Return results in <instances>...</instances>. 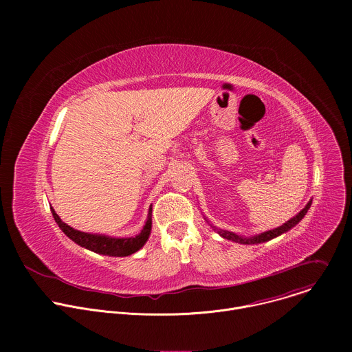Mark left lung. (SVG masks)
Wrapping results in <instances>:
<instances>
[{
  "mask_svg": "<svg viewBox=\"0 0 352 352\" xmlns=\"http://www.w3.org/2000/svg\"><path fill=\"white\" fill-rule=\"evenodd\" d=\"M311 204H312V202H309L302 210H300L295 217H292L291 220H288L285 224H283V226H280V227H277V228H274V230L262 232V234H259V235H256V236H252V238H242V236H238V235H235V234H232V232H230V231H224V230H219V228H214V230H217V232H219L223 238L230 239V241H234V242H238V243H246V245H249V243H262V242L270 241V239H273V238L281 235L283 232L291 230L295 224H298L300 220L304 219V216L308 213V209L311 208Z\"/></svg>",
  "mask_w": 352,
  "mask_h": 352,
  "instance_id": "left-lung-1",
  "label": "left lung"
}]
</instances>
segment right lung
I'll use <instances>...</instances> for the list:
<instances>
[{"instance_id": "1", "label": "right lung", "mask_w": 352, "mask_h": 352, "mask_svg": "<svg viewBox=\"0 0 352 352\" xmlns=\"http://www.w3.org/2000/svg\"><path fill=\"white\" fill-rule=\"evenodd\" d=\"M50 209H52L56 223L58 224V227L63 230V232L67 236H69L78 245L89 249V250H93V252L100 254V255L116 256V258L132 255L144 245V242L147 241V238L150 235V230H152V206H150V209H148L147 221H146L143 230L140 231V234L136 236H129V238H111V236H106V235H94V234H87V232L74 230L72 227L65 224L58 217V214L54 212L53 208H50Z\"/></svg>"}]
</instances>
